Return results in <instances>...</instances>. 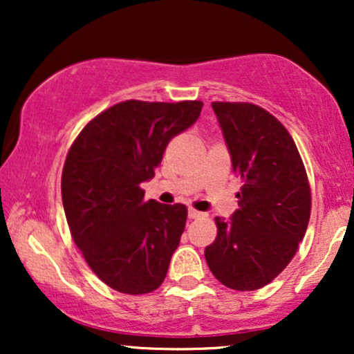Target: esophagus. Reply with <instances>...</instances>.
I'll list each match as a JSON object with an SVG mask.
<instances>
[{
    "label": "esophagus",
    "mask_w": 354,
    "mask_h": 354,
    "mask_svg": "<svg viewBox=\"0 0 354 354\" xmlns=\"http://www.w3.org/2000/svg\"><path fill=\"white\" fill-rule=\"evenodd\" d=\"M188 216L191 219H196V218H203V216H205V214H203L201 211H198V209H194V208H189L188 209Z\"/></svg>",
    "instance_id": "1"
}]
</instances>
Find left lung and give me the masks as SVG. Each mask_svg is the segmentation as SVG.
<instances>
[{
	"mask_svg": "<svg viewBox=\"0 0 354 354\" xmlns=\"http://www.w3.org/2000/svg\"><path fill=\"white\" fill-rule=\"evenodd\" d=\"M211 106L243 185L231 221L214 218L218 234L205 258L225 286L259 290L298 251L310 223V181L293 138L270 111L230 101H213Z\"/></svg>",
	"mask_w": 354,
	"mask_h": 354,
	"instance_id": "left-lung-1",
	"label": "left lung"
}]
</instances>
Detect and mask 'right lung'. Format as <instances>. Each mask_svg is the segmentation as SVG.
I'll return each instance as SVG.
<instances>
[{
    "label": "right lung",
    "mask_w": 354,
    "mask_h": 354,
    "mask_svg": "<svg viewBox=\"0 0 354 354\" xmlns=\"http://www.w3.org/2000/svg\"><path fill=\"white\" fill-rule=\"evenodd\" d=\"M201 108L196 100L121 101L93 118L66 154L61 198L73 241L93 273L120 293H151L165 281L188 208L145 201L141 183Z\"/></svg>",
    "instance_id": "add662e5"
}]
</instances>
